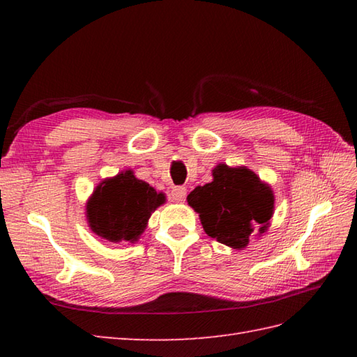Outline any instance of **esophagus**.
<instances>
[{
  "instance_id": "1",
  "label": "esophagus",
  "mask_w": 357,
  "mask_h": 357,
  "mask_svg": "<svg viewBox=\"0 0 357 357\" xmlns=\"http://www.w3.org/2000/svg\"><path fill=\"white\" fill-rule=\"evenodd\" d=\"M187 196V190L185 187H174L172 190V199L174 202H183Z\"/></svg>"
}]
</instances>
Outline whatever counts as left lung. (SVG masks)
Listing matches in <instances>:
<instances>
[{
	"instance_id": "left-lung-1",
	"label": "left lung",
	"mask_w": 357,
	"mask_h": 357,
	"mask_svg": "<svg viewBox=\"0 0 357 357\" xmlns=\"http://www.w3.org/2000/svg\"><path fill=\"white\" fill-rule=\"evenodd\" d=\"M187 201L199 213L208 236L231 248H244L252 233L267 230L275 208L271 188L252 170L225 164H219L213 181L196 187Z\"/></svg>"
}]
</instances>
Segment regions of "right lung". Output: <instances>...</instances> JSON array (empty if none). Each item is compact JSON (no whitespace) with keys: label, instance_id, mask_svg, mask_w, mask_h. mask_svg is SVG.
Wrapping results in <instances>:
<instances>
[{"label":"right lung","instance_id":"add662e5","mask_svg":"<svg viewBox=\"0 0 357 357\" xmlns=\"http://www.w3.org/2000/svg\"><path fill=\"white\" fill-rule=\"evenodd\" d=\"M164 201L162 193H156L153 187L127 170L96 187L87 202L89 225L98 236L113 244L135 242L146 229L153 210Z\"/></svg>","mask_w":357,"mask_h":357}]
</instances>
